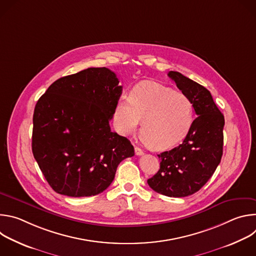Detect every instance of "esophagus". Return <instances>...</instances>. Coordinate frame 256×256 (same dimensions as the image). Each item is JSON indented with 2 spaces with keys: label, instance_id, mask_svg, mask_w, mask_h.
I'll list each match as a JSON object with an SVG mask.
<instances>
[{
  "label": "esophagus",
  "instance_id": "34e87169",
  "mask_svg": "<svg viewBox=\"0 0 256 256\" xmlns=\"http://www.w3.org/2000/svg\"><path fill=\"white\" fill-rule=\"evenodd\" d=\"M134 153H136V156H142V155L144 154L142 150V149H140L138 147H136V148H134Z\"/></svg>",
  "mask_w": 256,
  "mask_h": 256
}]
</instances>
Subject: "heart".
<instances>
[{
    "label": "heart",
    "mask_w": 256,
    "mask_h": 256,
    "mask_svg": "<svg viewBox=\"0 0 256 256\" xmlns=\"http://www.w3.org/2000/svg\"><path fill=\"white\" fill-rule=\"evenodd\" d=\"M114 120L126 136L134 134L142 120V142L155 150H165L188 134L194 120V106L184 93L144 81L132 89L130 98H120Z\"/></svg>",
    "instance_id": "b5f03b06"
}]
</instances>
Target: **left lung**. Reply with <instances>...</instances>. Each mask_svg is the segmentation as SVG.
<instances>
[{
	"label": "left lung",
	"mask_w": 256,
	"mask_h": 256,
	"mask_svg": "<svg viewBox=\"0 0 256 256\" xmlns=\"http://www.w3.org/2000/svg\"><path fill=\"white\" fill-rule=\"evenodd\" d=\"M168 76L188 96L196 118L184 142L158 155L160 169L147 182L158 194L184 198L198 192L220 164L225 118L206 88L178 72Z\"/></svg>",
	"instance_id": "left-lung-1"
}]
</instances>
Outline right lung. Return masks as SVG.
Here are the masks:
<instances>
[{
	"label": "right lung",
	"instance_id": "1",
	"mask_svg": "<svg viewBox=\"0 0 256 256\" xmlns=\"http://www.w3.org/2000/svg\"><path fill=\"white\" fill-rule=\"evenodd\" d=\"M118 83L109 68H88L54 82L36 103L32 153L56 192L96 196L134 155L130 142L109 126L122 92Z\"/></svg>",
	"mask_w": 256,
	"mask_h": 256
}]
</instances>
